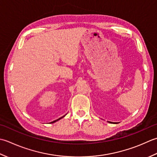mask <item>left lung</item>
I'll return each instance as SVG.
<instances>
[{
  "label": "left lung",
  "mask_w": 157,
  "mask_h": 157,
  "mask_svg": "<svg viewBox=\"0 0 157 157\" xmlns=\"http://www.w3.org/2000/svg\"><path fill=\"white\" fill-rule=\"evenodd\" d=\"M109 123H112V122H109Z\"/></svg>",
  "instance_id": "obj_1"
}]
</instances>
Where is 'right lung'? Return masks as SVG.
I'll use <instances>...</instances> for the list:
<instances>
[{
  "instance_id": "right-lung-1",
  "label": "right lung",
  "mask_w": 157,
  "mask_h": 157,
  "mask_svg": "<svg viewBox=\"0 0 157 157\" xmlns=\"http://www.w3.org/2000/svg\"><path fill=\"white\" fill-rule=\"evenodd\" d=\"M66 114H65V115H64V116H63L62 117H61V118H59V119H57V120H56V121H52V122H51V123H55V122H56V121H59V120H60L61 119H62V118H63V117H64L66 116Z\"/></svg>"
}]
</instances>
